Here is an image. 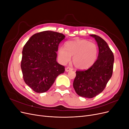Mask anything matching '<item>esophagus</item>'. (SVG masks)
<instances>
[{
	"mask_svg": "<svg viewBox=\"0 0 129 129\" xmlns=\"http://www.w3.org/2000/svg\"><path fill=\"white\" fill-rule=\"evenodd\" d=\"M65 71H66V72H69V71H73V69L72 68H71V67H67V68H66Z\"/></svg>",
	"mask_w": 129,
	"mask_h": 129,
	"instance_id": "obj_1",
	"label": "esophagus"
}]
</instances>
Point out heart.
Instances as JSON below:
<instances>
[{
	"instance_id": "obj_1",
	"label": "heart",
	"mask_w": 129,
	"mask_h": 129,
	"mask_svg": "<svg viewBox=\"0 0 129 129\" xmlns=\"http://www.w3.org/2000/svg\"><path fill=\"white\" fill-rule=\"evenodd\" d=\"M66 47L58 48V58L65 64L71 60L75 67L80 70L90 68L95 63L98 54V48L94 43L84 39H76L66 42Z\"/></svg>"
}]
</instances>
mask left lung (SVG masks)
<instances>
[{
  "instance_id": "8db88e82",
  "label": "left lung",
  "mask_w": 129,
  "mask_h": 129,
  "mask_svg": "<svg viewBox=\"0 0 129 129\" xmlns=\"http://www.w3.org/2000/svg\"><path fill=\"white\" fill-rule=\"evenodd\" d=\"M90 36L97 43L99 53L97 59L86 71H76L73 87L78 95L91 99L102 92L112 76L114 56L107 43L96 35Z\"/></svg>"
}]
</instances>
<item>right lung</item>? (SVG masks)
Segmentation results:
<instances>
[{
    "label": "right lung",
    "instance_id": "add662e5",
    "mask_svg": "<svg viewBox=\"0 0 129 129\" xmlns=\"http://www.w3.org/2000/svg\"><path fill=\"white\" fill-rule=\"evenodd\" d=\"M64 35L50 30L31 37L22 52L21 68L26 84L35 92L48 90L64 67L56 61L58 46Z\"/></svg>",
    "mask_w": 129,
    "mask_h": 129
}]
</instances>
